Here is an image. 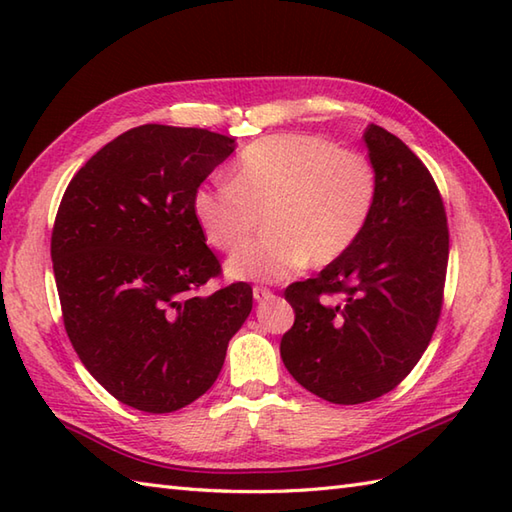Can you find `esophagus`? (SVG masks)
Returning <instances> with one entry per match:
<instances>
[{"label": "esophagus", "mask_w": 512, "mask_h": 512, "mask_svg": "<svg viewBox=\"0 0 512 512\" xmlns=\"http://www.w3.org/2000/svg\"><path fill=\"white\" fill-rule=\"evenodd\" d=\"M253 297H255V301L270 299V297H273V290H268V288H264V286H255V288H253Z\"/></svg>", "instance_id": "obj_1"}]
</instances>
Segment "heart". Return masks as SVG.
I'll list each match as a JSON object with an SVG mask.
<instances>
[{"label":"heart","instance_id":"b5f03b06","mask_svg":"<svg viewBox=\"0 0 512 512\" xmlns=\"http://www.w3.org/2000/svg\"><path fill=\"white\" fill-rule=\"evenodd\" d=\"M378 198L367 156L330 138L275 134L242 149L231 182L200 184L193 215L206 242L233 253L266 222L268 235L228 259L233 279L277 281L301 266L343 257L369 224Z\"/></svg>","mask_w":512,"mask_h":512}]
</instances>
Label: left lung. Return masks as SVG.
I'll return each mask as SVG.
<instances>
[{
	"label": "left lung",
	"mask_w": 512,
	"mask_h": 512,
	"mask_svg": "<svg viewBox=\"0 0 512 512\" xmlns=\"http://www.w3.org/2000/svg\"><path fill=\"white\" fill-rule=\"evenodd\" d=\"M378 198L343 257L286 288L295 323L281 361L301 387L334 405L380 398L407 378L440 319L449 264L442 195L422 160L394 134H363Z\"/></svg>",
	"instance_id": "left-lung-1"
}]
</instances>
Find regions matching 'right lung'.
I'll list each match as a JSON object with an SVG mask.
<instances>
[{"label": "right lung", "mask_w": 512, "mask_h": 512, "mask_svg": "<svg viewBox=\"0 0 512 512\" xmlns=\"http://www.w3.org/2000/svg\"><path fill=\"white\" fill-rule=\"evenodd\" d=\"M235 151L198 127L140 125L114 138L70 180L52 228V268L65 332L110 394L171 413L209 389L228 341L253 310L222 273L193 215V193Z\"/></svg>", "instance_id": "obj_1"}]
</instances>
